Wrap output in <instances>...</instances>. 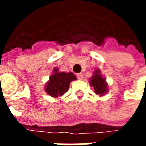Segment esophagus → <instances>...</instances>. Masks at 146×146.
Listing matches in <instances>:
<instances>
[{"label":"esophagus","mask_w":146,"mask_h":146,"mask_svg":"<svg viewBox=\"0 0 146 146\" xmlns=\"http://www.w3.org/2000/svg\"><path fill=\"white\" fill-rule=\"evenodd\" d=\"M76 76H77V78H78L79 80H82L83 79V73H77Z\"/></svg>","instance_id":"1"}]
</instances>
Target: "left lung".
Instances as JSON below:
<instances>
[{"label": "left lung", "mask_w": 146, "mask_h": 146, "mask_svg": "<svg viewBox=\"0 0 146 146\" xmlns=\"http://www.w3.org/2000/svg\"><path fill=\"white\" fill-rule=\"evenodd\" d=\"M90 84L95 89V92L96 95H99L102 96L108 92V86L106 82V79L102 77L100 74V70H95L94 76L90 80Z\"/></svg>", "instance_id": "left-lung-1"}]
</instances>
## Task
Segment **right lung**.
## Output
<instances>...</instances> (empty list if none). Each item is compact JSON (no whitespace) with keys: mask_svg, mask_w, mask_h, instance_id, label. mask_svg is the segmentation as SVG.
<instances>
[{"mask_svg":"<svg viewBox=\"0 0 146 146\" xmlns=\"http://www.w3.org/2000/svg\"><path fill=\"white\" fill-rule=\"evenodd\" d=\"M76 79L73 73H59L58 69L54 68V73L50 76V79L46 84L45 92L51 97L58 98L63 95L69 89L70 83Z\"/></svg>","mask_w":146,"mask_h":146,"instance_id":"add662e5","label":"right lung"}]
</instances>
